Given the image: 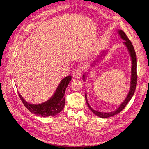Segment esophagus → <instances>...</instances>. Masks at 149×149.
Instances as JSON below:
<instances>
[{"label":"esophagus","mask_w":149,"mask_h":149,"mask_svg":"<svg viewBox=\"0 0 149 149\" xmlns=\"http://www.w3.org/2000/svg\"><path fill=\"white\" fill-rule=\"evenodd\" d=\"M81 76V70L79 68H76L73 72V77L76 78H80Z\"/></svg>","instance_id":"esophagus-1"}]
</instances>
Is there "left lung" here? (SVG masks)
Instances as JSON below:
<instances>
[{"instance_id": "1", "label": "left lung", "mask_w": 149, "mask_h": 149, "mask_svg": "<svg viewBox=\"0 0 149 149\" xmlns=\"http://www.w3.org/2000/svg\"><path fill=\"white\" fill-rule=\"evenodd\" d=\"M118 31L119 35L120 36V38L124 40L123 43L125 45V47H127L128 51L129 52L130 58H131V61H132L131 77H130V89H129V91L127 95V97H125L124 101L120 104V105L118 107V108H117V109H116L115 111H112V112H99V111L94 110L89 104L88 100H87V94H86H86H85L86 101V103H87L88 107H89V109H91V111L93 112L94 114H96L97 116L100 117V118H109V117H111L112 116H114V115H116L117 114L119 113V112L125 107V106L127 105V104L129 102V101L131 100V98L132 97L134 94L135 90H136V88L137 81V56H136V52H135V50H134V47L132 45L131 42H130L129 40V38L127 37V35H125V33L124 32V31L121 30H118ZM105 54H106L105 51L102 52L101 54V56H98L97 58V59L94 61L93 65H91V66H94V65H96V63H99V61L102 59V56H105ZM85 78H86V73L83 76V81H85Z\"/></svg>"}]
</instances>
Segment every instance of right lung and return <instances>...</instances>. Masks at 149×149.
<instances>
[{
    "mask_svg": "<svg viewBox=\"0 0 149 149\" xmlns=\"http://www.w3.org/2000/svg\"><path fill=\"white\" fill-rule=\"evenodd\" d=\"M71 76L63 79L52 97L45 102L39 104H33L26 101L19 93V97L24 106L33 114L42 117L54 116L63 110L65 104V93L66 88L71 81Z\"/></svg>",
    "mask_w": 149,
    "mask_h": 149,
    "instance_id": "obj_1",
    "label": "right lung"
}]
</instances>
